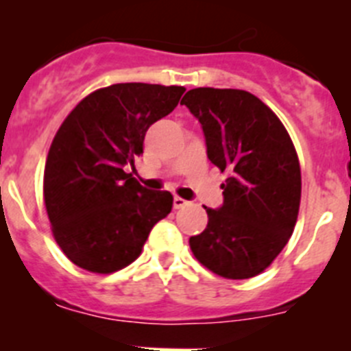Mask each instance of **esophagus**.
<instances>
[{
	"label": "esophagus",
	"instance_id": "34e87169",
	"mask_svg": "<svg viewBox=\"0 0 351 351\" xmlns=\"http://www.w3.org/2000/svg\"><path fill=\"white\" fill-rule=\"evenodd\" d=\"M184 206H188V200L181 197H173V209H182Z\"/></svg>",
	"mask_w": 351,
	"mask_h": 351
}]
</instances>
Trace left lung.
Listing matches in <instances>:
<instances>
[{
    "label": "left lung",
    "instance_id": "8db88e82",
    "mask_svg": "<svg viewBox=\"0 0 351 351\" xmlns=\"http://www.w3.org/2000/svg\"><path fill=\"white\" fill-rule=\"evenodd\" d=\"M182 105L202 125L207 158L228 172L223 206L190 237L195 258L226 280H247L287 246L300 206L295 147L267 105L243 89H191Z\"/></svg>",
    "mask_w": 351,
    "mask_h": 351
}]
</instances>
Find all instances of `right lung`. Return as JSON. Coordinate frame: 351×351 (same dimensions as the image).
Masks as SVG:
<instances>
[{
    "label": "right lung",
    "mask_w": 351,
    "mask_h": 351,
    "mask_svg": "<svg viewBox=\"0 0 351 351\" xmlns=\"http://www.w3.org/2000/svg\"><path fill=\"white\" fill-rule=\"evenodd\" d=\"M181 86L112 84L86 96L60 126L43 172V200L56 243L98 274L126 267L149 232L172 210L169 191L147 190L126 167L149 126L178 107Z\"/></svg>",
    "instance_id": "add662e5"
}]
</instances>
